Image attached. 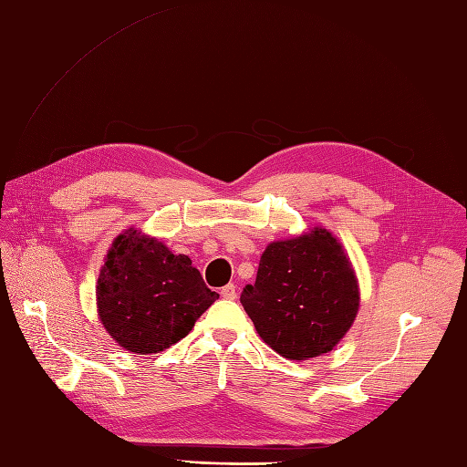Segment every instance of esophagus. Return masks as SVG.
<instances>
[{
	"label": "esophagus",
	"mask_w": 467,
	"mask_h": 467,
	"mask_svg": "<svg viewBox=\"0 0 467 467\" xmlns=\"http://www.w3.org/2000/svg\"><path fill=\"white\" fill-rule=\"evenodd\" d=\"M223 298H228V300H234V298H237V291H235V285H225L223 288H222V293H220Z\"/></svg>",
	"instance_id": "esophagus-1"
}]
</instances>
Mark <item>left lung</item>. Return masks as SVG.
I'll use <instances>...</instances> for the list:
<instances>
[{
	"instance_id": "8db88e82",
	"label": "left lung",
	"mask_w": 467,
	"mask_h": 467,
	"mask_svg": "<svg viewBox=\"0 0 467 467\" xmlns=\"http://www.w3.org/2000/svg\"><path fill=\"white\" fill-rule=\"evenodd\" d=\"M242 305L263 342L286 359L327 354L354 324L359 291L337 239L322 228L271 244Z\"/></svg>"
}]
</instances>
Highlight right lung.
Returning <instances> with one entry per match:
<instances>
[{
    "mask_svg": "<svg viewBox=\"0 0 467 467\" xmlns=\"http://www.w3.org/2000/svg\"><path fill=\"white\" fill-rule=\"evenodd\" d=\"M96 296L109 336L145 356L182 339L220 295L206 286L191 257L128 230L109 249Z\"/></svg>",
    "mask_w": 467,
    "mask_h": 467,
    "instance_id": "1",
    "label": "right lung"
}]
</instances>
